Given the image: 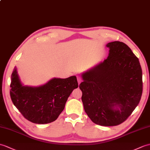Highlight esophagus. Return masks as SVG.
<instances>
[{
    "instance_id": "esophagus-1",
    "label": "esophagus",
    "mask_w": 150,
    "mask_h": 150,
    "mask_svg": "<svg viewBox=\"0 0 150 150\" xmlns=\"http://www.w3.org/2000/svg\"><path fill=\"white\" fill-rule=\"evenodd\" d=\"M76 78H77V81H78L79 84H80V83L82 82V79L81 78V76H76Z\"/></svg>"
}]
</instances>
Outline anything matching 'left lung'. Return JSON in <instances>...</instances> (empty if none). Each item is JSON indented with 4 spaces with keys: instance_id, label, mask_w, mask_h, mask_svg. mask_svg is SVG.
Here are the masks:
<instances>
[{
    "instance_id": "left-lung-1",
    "label": "left lung",
    "mask_w": 150,
    "mask_h": 150,
    "mask_svg": "<svg viewBox=\"0 0 150 150\" xmlns=\"http://www.w3.org/2000/svg\"><path fill=\"white\" fill-rule=\"evenodd\" d=\"M107 59L82 75L79 88L87 115L95 124L116 126L126 121L140 102L142 69L130 47L109 43Z\"/></svg>"
}]
</instances>
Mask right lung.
<instances>
[{"label": "right lung", "instance_id": "add662e5", "mask_svg": "<svg viewBox=\"0 0 150 150\" xmlns=\"http://www.w3.org/2000/svg\"><path fill=\"white\" fill-rule=\"evenodd\" d=\"M10 96L23 116L36 124H47L57 119L73 90L78 88L75 76L54 78L40 87L23 86L15 68L11 74Z\"/></svg>", "mask_w": 150, "mask_h": 150}]
</instances>
